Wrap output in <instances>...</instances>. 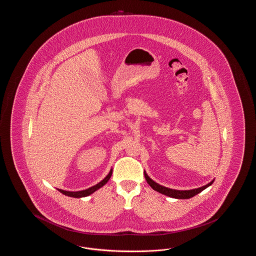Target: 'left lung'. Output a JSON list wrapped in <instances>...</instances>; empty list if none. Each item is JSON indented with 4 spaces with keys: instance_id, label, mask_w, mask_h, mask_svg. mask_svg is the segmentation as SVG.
<instances>
[{
    "instance_id": "obj_1",
    "label": "left lung",
    "mask_w": 256,
    "mask_h": 256,
    "mask_svg": "<svg viewBox=\"0 0 256 256\" xmlns=\"http://www.w3.org/2000/svg\"><path fill=\"white\" fill-rule=\"evenodd\" d=\"M145 174V178H146V182L148 183V185L156 191H158L159 193L163 194V195L168 196L170 198H190L194 196L198 195V193H200L202 191H204L206 188H207L208 186H210L212 183L214 182V180H212L211 182L208 183L204 186H202L200 188H196V189H192V190H185V191H182V190H174V189H170V188H167V187H164L162 185H160L158 183L154 182L146 172H144Z\"/></svg>"
}]
</instances>
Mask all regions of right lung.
I'll return each instance as SVG.
<instances>
[{
  "label": "right lung",
  "instance_id": "right-lung-1",
  "mask_svg": "<svg viewBox=\"0 0 256 256\" xmlns=\"http://www.w3.org/2000/svg\"><path fill=\"white\" fill-rule=\"evenodd\" d=\"M111 174H112V170H110V174L100 182L98 183L96 185L86 189V190H82V191H78V192H70V191H64V190H61L58 189V191L64 194L65 196H73V198H82V196H87L91 195L92 193H94L95 191H97L98 188H100L102 186H104L106 183L108 182L110 180V178H111Z\"/></svg>",
  "mask_w": 256,
  "mask_h": 256
}]
</instances>
